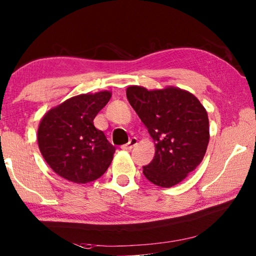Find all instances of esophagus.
<instances>
[{
    "mask_svg": "<svg viewBox=\"0 0 256 256\" xmlns=\"http://www.w3.org/2000/svg\"><path fill=\"white\" fill-rule=\"evenodd\" d=\"M136 144H138V139L136 138V136H133V138L130 139V142L128 144H125V145L122 146V150H131L133 147H134Z\"/></svg>",
    "mask_w": 256,
    "mask_h": 256,
    "instance_id": "esophagus-1",
    "label": "esophagus"
}]
</instances>
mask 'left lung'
I'll return each mask as SVG.
<instances>
[{
    "mask_svg": "<svg viewBox=\"0 0 256 256\" xmlns=\"http://www.w3.org/2000/svg\"><path fill=\"white\" fill-rule=\"evenodd\" d=\"M126 97L156 144V156L142 167L144 175L164 188L178 184L206 152L210 133L204 106L192 94L174 87L147 90L131 86Z\"/></svg>",
    "mask_w": 256,
    "mask_h": 256,
    "instance_id": "obj_1",
    "label": "left lung"
}]
</instances>
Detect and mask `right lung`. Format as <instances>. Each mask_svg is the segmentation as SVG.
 <instances>
[{"label":"right lung","instance_id":"right-lung-1","mask_svg":"<svg viewBox=\"0 0 256 256\" xmlns=\"http://www.w3.org/2000/svg\"><path fill=\"white\" fill-rule=\"evenodd\" d=\"M110 97V92L72 97L42 117L38 128L39 150L61 178L75 183L92 182L110 166L116 147L94 126V118Z\"/></svg>","mask_w":256,"mask_h":256}]
</instances>
